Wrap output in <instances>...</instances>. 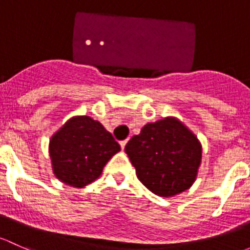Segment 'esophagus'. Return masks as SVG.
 I'll return each instance as SVG.
<instances>
[{"label":"esophagus","instance_id":"esophagus-1","mask_svg":"<svg viewBox=\"0 0 250 250\" xmlns=\"http://www.w3.org/2000/svg\"><path fill=\"white\" fill-rule=\"evenodd\" d=\"M126 143H127V140H125V141H122V142H120V146H122V149H123V150H124V148H125Z\"/></svg>","mask_w":250,"mask_h":250}]
</instances>
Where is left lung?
I'll use <instances>...</instances> for the list:
<instances>
[{"label":"left lung","mask_w":250,"mask_h":250,"mask_svg":"<svg viewBox=\"0 0 250 250\" xmlns=\"http://www.w3.org/2000/svg\"><path fill=\"white\" fill-rule=\"evenodd\" d=\"M125 153L146 188L168 197L189 189L201 164L196 136L176 118L144 125L125 146Z\"/></svg>","instance_id":"8db88e82"}]
</instances>
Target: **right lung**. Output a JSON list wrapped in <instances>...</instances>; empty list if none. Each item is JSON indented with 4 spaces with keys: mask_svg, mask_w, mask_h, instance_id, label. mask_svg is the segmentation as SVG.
I'll return each mask as SVG.
<instances>
[{
    "mask_svg": "<svg viewBox=\"0 0 250 250\" xmlns=\"http://www.w3.org/2000/svg\"><path fill=\"white\" fill-rule=\"evenodd\" d=\"M119 150V143L101 123L86 115L69 119L49 144L55 177L76 188L96 181L108 160Z\"/></svg>",
    "mask_w": 250,
    "mask_h": 250,
    "instance_id": "add662e5",
    "label": "right lung"
}]
</instances>
